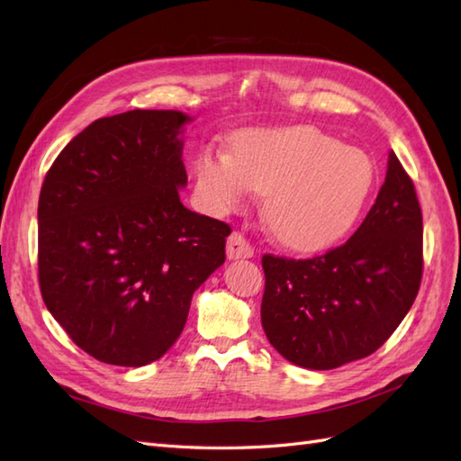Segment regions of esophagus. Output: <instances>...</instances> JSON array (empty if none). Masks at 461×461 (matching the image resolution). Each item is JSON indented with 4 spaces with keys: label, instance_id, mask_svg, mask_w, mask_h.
<instances>
[{
    "label": "esophagus",
    "instance_id": "esophagus-1",
    "mask_svg": "<svg viewBox=\"0 0 461 461\" xmlns=\"http://www.w3.org/2000/svg\"><path fill=\"white\" fill-rule=\"evenodd\" d=\"M253 245L245 240V235L240 231H233L228 238V248L226 253L230 259H245V257H253Z\"/></svg>",
    "mask_w": 461,
    "mask_h": 461
}]
</instances>
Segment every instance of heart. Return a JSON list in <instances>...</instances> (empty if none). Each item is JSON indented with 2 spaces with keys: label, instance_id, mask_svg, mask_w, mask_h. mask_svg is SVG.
I'll return each instance as SVG.
<instances>
[{
  "label": "heart",
  "instance_id": "1",
  "mask_svg": "<svg viewBox=\"0 0 461 461\" xmlns=\"http://www.w3.org/2000/svg\"><path fill=\"white\" fill-rule=\"evenodd\" d=\"M194 173L200 198L213 213L241 208L253 190L267 194V223L276 241L296 251L339 240L375 185V165L361 149L308 125L248 131L233 155L202 149Z\"/></svg>",
  "mask_w": 461,
  "mask_h": 461
}]
</instances>
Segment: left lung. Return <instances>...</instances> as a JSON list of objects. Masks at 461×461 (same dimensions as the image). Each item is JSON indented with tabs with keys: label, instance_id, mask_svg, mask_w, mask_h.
Returning <instances> with one entry per match:
<instances>
[{
	"label": "left lung",
	"instance_id": "obj_1",
	"mask_svg": "<svg viewBox=\"0 0 461 461\" xmlns=\"http://www.w3.org/2000/svg\"><path fill=\"white\" fill-rule=\"evenodd\" d=\"M261 263V324L285 359L324 371L377 351L411 310L424 267L422 210L397 155L346 243L310 259L267 253Z\"/></svg>",
	"mask_w": 461,
	"mask_h": 461
}]
</instances>
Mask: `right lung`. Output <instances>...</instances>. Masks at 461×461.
I'll list each match as a JSON object with an SVG mask.
<instances>
[{"label":"right lung","mask_w":461,"mask_h":461,"mask_svg":"<svg viewBox=\"0 0 461 461\" xmlns=\"http://www.w3.org/2000/svg\"><path fill=\"white\" fill-rule=\"evenodd\" d=\"M175 110L102 117L62 149L39 196V286L68 338L141 367L186 324L192 294L226 261V221L182 206Z\"/></svg>","instance_id":"right-lung-1"}]
</instances>
